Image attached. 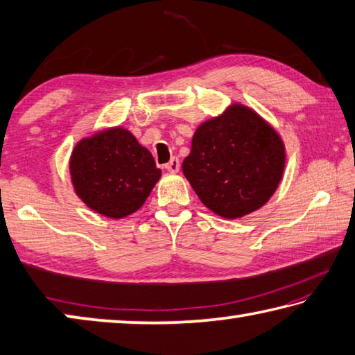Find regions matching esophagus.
<instances>
[{"label":"esophagus","mask_w":355,"mask_h":355,"mask_svg":"<svg viewBox=\"0 0 355 355\" xmlns=\"http://www.w3.org/2000/svg\"><path fill=\"white\" fill-rule=\"evenodd\" d=\"M166 171L171 172V173H177L180 171V161H178V158H172L169 163L166 164Z\"/></svg>","instance_id":"esophagus-1"}]
</instances>
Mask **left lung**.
Returning <instances> with one entry per match:
<instances>
[{
  "instance_id": "left-lung-1",
  "label": "left lung",
  "mask_w": 355,
  "mask_h": 355,
  "mask_svg": "<svg viewBox=\"0 0 355 355\" xmlns=\"http://www.w3.org/2000/svg\"><path fill=\"white\" fill-rule=\"evenodd\" d=\"M285 159L277 130L252 107L232 103L197 127L183 173L203 205L233 220L266 205L284 177Z\"/></svg>"
}]
</instances>
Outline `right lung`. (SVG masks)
<instances>
[{
	"mask_svg": "<svg viewBox=\"0 0 355 355\" xmlns=\"http://www.w3.org/2000/svg\"><path fill=\"white\" fill-rule=\"evenodd\" d=\"M69 171L81 202L110 219L136 213L161 177L152 153L123 127L83 137L71 150Z\"/></svg>",
	"mask_w": 355,
	"mask_h": 355,
	"instance_id": "obj_1",
	"label": "right lung"
}]
</instances>
